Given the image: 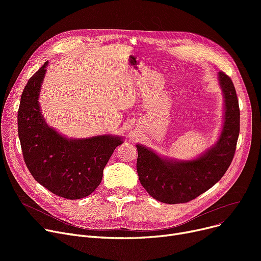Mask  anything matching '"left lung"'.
I'll return each mask as SVG.
<instances>
[{
    "instance_id": "left-lung-1",
    "label": "left lung",
    "mask_w": 261,
    "mask_h": 261,
    "mask_svg": "<svg viewBox=\"0 0 261 261\" xmlns=\"http://www.w3.org/2000/svg\"><path fill=\"white\" fill-rule=\"evenodd\" d=\"M223 94V125L218 141L194 160L162 156L138 144L139 179L147 193L166 204L186 203L213 187L228 169L240 131V111L234 85L223 72L218 73Z\"/></svg>"
}]
</instances>
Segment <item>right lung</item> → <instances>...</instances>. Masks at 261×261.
Segmentation results:
<instances>
[{
	"label": "right lung",
	"mask_w": 261,
	"mask_h": 261,
	"mask_svg": "<svg viewBox=\"0 0 261 261\" xmlns=\"http://www.w3.org/2000/svg\"><path fill=\"white\" fill-rule=\"evenodd\" d=\"M46 61L29 80L21 96L18 132L23 158L35 180L53 194L77 200L91 195L122 136L105 134L70 139L45 121L39 103Z\"/></svg>",
	"instance_id": "add662e5"
}]
</instances>
